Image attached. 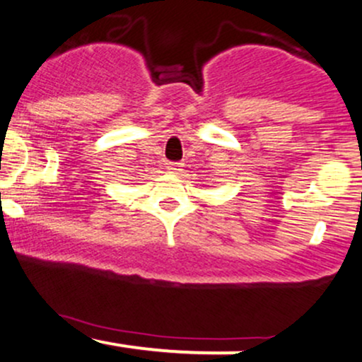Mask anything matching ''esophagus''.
<instances>
[{"label":"esophagus","instance_id":"obj_1","mask_svg":"<svg viewBox=\"0 0 362 362\" xmlns=\"http://www.w3.org/2000/svg\"><path fill=\"white\" fill-rule=\"evenodd\" d=\"M182 167H184V165H182V163H177V161H170L167 168H168L170 173H180L182 172Z\"/></svg>","mask_w":362,"mask_h":362}]
</instances>
